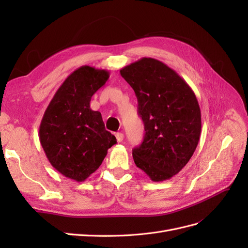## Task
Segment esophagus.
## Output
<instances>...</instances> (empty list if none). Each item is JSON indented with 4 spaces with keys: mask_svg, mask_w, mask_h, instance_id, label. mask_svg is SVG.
Returning a JSON list of instances; mask_svg holds the SVG:
<instances>
[{
    "mask_svg": "<svg viewBox=\"0 0 248 248\" xmlns=\"http://www.w3.org/2000/svg\"><path fill=\"white\" fill-rule=\"evenodd\" d=\"M116 138H117L118 142H122L124 140V134L122 132H118V133H116Z\"/></svg>",
    "mask_w": 248,
    "mask_h": 248,
    "instance_id": "obj_1",
    "label": "esophagus"
}]
</instances>
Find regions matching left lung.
<instances>
[{"label": "left lung", "instance_id": "1", "mask_svg": "<svg viewBox=\"0 0 248 248\" xmlns=\"http://www.w3.org/2000/svg\"><path fill=\"white\" fill-rule=\"evenodd\" d=\"M138 98L145 126L140 146L132 151L136 166L154 182L177 175L196 151L202 119L196 94L164 63L142 58L120 70Z\"/></svg>", "mask_w": 248, "mask_h": 248}]
</instances>
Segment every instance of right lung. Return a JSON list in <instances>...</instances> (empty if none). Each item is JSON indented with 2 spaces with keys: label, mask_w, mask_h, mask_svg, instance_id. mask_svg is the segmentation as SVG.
<instances>
[{
  "label": "right lung",
  "mask_w": 248,
  "mask_h": 248,
  "mask_svg": "<svg viewBox=\"0 0 248 248\" xmlns=\"http://www.w3.org/2000/svg\"><path fill=\"white\" fill-rule=\"evenodd\" d=\"M108 78L104 69L79 67L60 86L41 120L39 139L48 161L74 181L93 174L117 142L100 112L90 108L92 96Z\"/></svg>",
  "instance_id": "right-lung-1"
}]
</instances>
